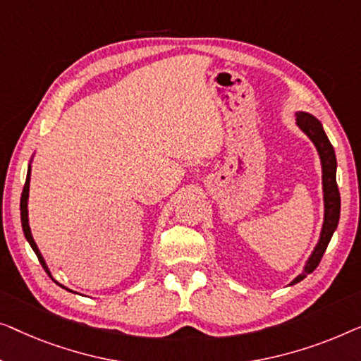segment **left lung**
Listing matches in <instances>:
<instances>
[{
  "instance_id": "obj_1",
  "label": "left lung",
  "mask_w": 361,
  "mask_h": 361,
  "mask_svg": "<svg viewBox=\"0 0 361 361\" xmlns=\"http://www.w3.org/2000/svg\"><path fill=\"white\" fill-rule=\"evenodd\" d=\"M296 124L309 139L312 140V144L316 145L321 157V165H322V191H324V224L321 231V237L314 252L309 257V260L304 265V271L301 275L294 278L289 284H296L301 280H304L309 273L316 270L319 262L326 252V248L331 242L335 229L338 226L340 219V192L337 186V178H335V171H337V159H335L334 147L329 140V137L324 132L322 124L319 123V119L314 118L312 114L299 111L296 113Z\"/></svg>"
}]
</instances>
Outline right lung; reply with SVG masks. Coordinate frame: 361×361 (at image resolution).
<instances>
[{"label": "right lung", "instance_id": "obj_1", "mask_svg": "<svg viewBox=\"0 0 361 361\" xmlns=\"http://www.w3.org/2000/svg\"><path fill=\"white\" fill-rule=\"evenodd\" d=\"M29 181H30V165H29V169H27V176H26V183H24V190H23V195H21V222H23V231H24V235H26V238H27V242H29V245L32 247V250L35 252V255H37V258H39V262H40V265L44 267V270L49 273V276H50V271H49V268H47V265H45V260L42 258V255H40V252H39V248H37V245H35V242H34V238H32V233H30V227H29V217H27V200H29ZM60 286H62V284H60ZM62 288H65V286H62ZM67 289V288H65ZM70 291V289H68Z\"/></svg>", "mask_w": 361, "mask_h": 361}]
</instances>
